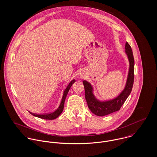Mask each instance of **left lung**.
Returning <instances> with one entry per match:
<instances>
[{
    "label": "left lung",
    "mask_w": 157,
    "mask_h": 157,
    "mask_svg": "<svg viewBox=\"0 0 157 157\" xmlns=\"http://www.w3.org/2000/svg\"><path fill=\"white\" fill-rule=\"evenodd\" d=\"M125 52L129 62V72L124 89L116 98L108 101H99L93 93L92 86L87 81H83L88 108L91 112L97 116L103 117L119 111L132 91L134 79V59L132 48L128 42L125 45Z\"/></svg>",
    "instance_id": "left-lung-1"
}]
</instances>
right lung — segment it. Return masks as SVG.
<instances>
[{
	"mask_svg": "<svg viewBox=\"0 0 157 157\" xmlns=\"http://www.w3.org/2000/svg\"><path fill=\"white\" fill-rule=\"evenodd\" d=\"M75 82V80L74 79L72 80L67 85V88L63 92V97H62V99L61 101V103L59 106V108L54 112H51V113H44V114H35L33 113L30 112V113L31 115H33V116L39 117L40 118H42V119H45V120H54L56 119V118H57L60 114L61 113L63 112V108H64V104H65V101L67 97L68 91L69 89L71 88V87L72 86V84Z\"/></svg>",
	"mask_w": 157,
	"mask_h": 157,
	"instance_id": "1",
	"label": "right lung"
}]
</instances>
